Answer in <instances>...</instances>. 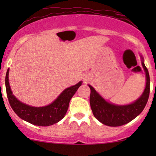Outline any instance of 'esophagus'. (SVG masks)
Masks as SVG:
<instances>
[{
    "label": "esophagus",
    "instance_id": "esophagus-1",
    "mask_svg": "<svg viewBox=\"0 0 156 156\" xmlns=\"http://www.w3.org/2000/svg\"><path fill=\"white\" fill-rule=\"evenodd\" d=\"M87 80H87V79H84V82H85V83H87Z\"/></svg>",
    "mask_w": 156,
    "mask_h": 156
}]
</instances>
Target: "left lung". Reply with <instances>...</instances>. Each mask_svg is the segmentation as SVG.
<instances>
[{"instance_id": "1", "label": "left lung", "mask_w": 156, "mask_h": 156, "mask_svg": "<svg viewBox=\"0 0 156 156\" xmlns=\"http://www.w3.org/2000/svg\"><path fill=\"white\" fill-rule=\"evenodd\" d=\"M142 66L146 73V87L142 95L132 104L116 105L109 103L94 90L92 86L89 85L91 90L89 98L91 108L98 120L108 126H121L133 120L144 110L150 95V76L148 69L143 62Z\"/></svg>"}]
</instances>
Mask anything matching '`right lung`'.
I'll use <instances>...</instances> for the list:
<instances>
[{"instance_id":"1","label":"right lung","mask_w":156,"mask_h":156,"mask_svg":"<svg viewBox=\"0 0 156 156\" xmlns=\"http://www.w3.org/2000/svg\"><path fill=\"white\" fill-rule=\"evenodd\" d=\"M5 83L9 104L20 118L38 126H49L58 122L64 117L69 107V101L81 85L82 82L80 81L76 85L66 89L53 103L44 107L29 106L15 98L12 94L9 83V69L6 72Z\"/></svg>"}]
</instances>
